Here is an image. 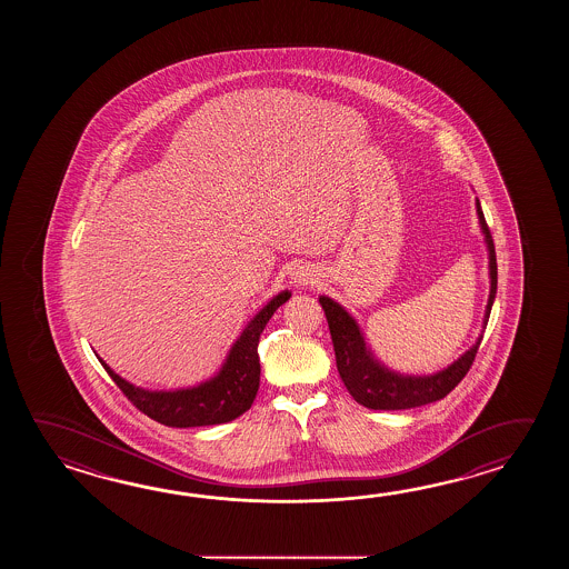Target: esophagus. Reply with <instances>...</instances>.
<instances>
[{"label": "esophagus", "instance_id": "esophagus-1", "mask_svg": "<svg viewBox=\"0 0 569 569\" xmlns=\"http://www.w3.org/2000/svg\"><path fill=\"white\" fill-rule=\"evenodd\" d=\"M295 282H301V284H307V282H313L311 277H307L305 272H297V277H295Z\"/></svg>", "mask_w": 569, "mask_h": 569}]
</instances>
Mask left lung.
Masks as SVG:
<instances>
[{
	"label": "left lung",
	"instance_id": "8db88e82",
	"mask_svg": "<svg viewBox=\"0 0 569 569\" xmlns=\"http://www.w3.org/2000/svg\"><path fill=\"white\" fill-rule=\"evenodd\" d=\"M478 206V218L480 226L486 233V243H488V252H490V299L486 307V321L492 311V302L496 297V282H498V267H496L495 240L490 228L483 219V211L480 203ZM323 311H326L327 323L331 331V341H333V350H336V362H338V372L343 380L346 388L350 390L351 397L356 402H360L368 409L375 411H400V409H415V407H423L429 402L446 399L453 388L460 385L463 376L470 372L478 346L482 338L478 339V343L472 350L463 353L458 362L451 363L448 370L439 372L436 376H425V378H411V376H399L395 372H388L387 368H382L370 356V351L366 350L362 333L356 326V321L350 315L346 313L338 302L321 297L319 299Z\"/></svg>",
	"mask_w": 569,
	"mask_h": 569
}]
</instances>
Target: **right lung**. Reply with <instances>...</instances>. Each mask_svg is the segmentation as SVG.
Listing matches in <instances>:
<instances>
[{
  "instance_id": "add662e5",
  "label": "right lung",
  "mask_w": 569,
  "mask_h": 569,
  "mask_svg": "<svg viewBox=\"0 0 569 569\" xmlns=\"http://www.w3.org/2000/svg\"><path fill=\"white\" fill-rule=\"evenodd\" d=\"M290 292L284 290L274 297L267 307L256 315L250 326L243 329L240 339L233 343L228 362L213 380L197 388L177 392H148L132 387L116 375L108 363L99 360L118 385L123 397L140 412L148 415L167 427H203V425L228 423L252 407L260 385V358L258 341L264 331L268 319L282 302L289 301Z\"/></svg>"
}]
</instances>
